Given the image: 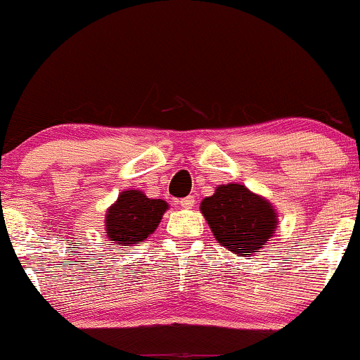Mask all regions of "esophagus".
<instances>
[{
    "mask_svg": "<svg viewBox=\"0 0 360 360\" xmlns=\"http://www.w3.org/2000/svg\"><path fill=\"white\" fill-rule=\"evenodd\" d=\"M177 205H179L183 210H191L193 206H194V198H193V196L183 198V200L177 201Z\"/></svg>",
    "mask_w": 360,
    "mask_h": 360,
    "instance_id": "esophagus-1",
    "label": "esophagus"
}]
</instances>
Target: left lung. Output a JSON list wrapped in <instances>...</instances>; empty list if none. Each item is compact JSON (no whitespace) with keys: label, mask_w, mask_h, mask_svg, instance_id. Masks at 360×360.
Returning a JSON list of instances; mask_svg holds the SVG:
<instances>
[{"label":"left lung","mask_w":360,"mask_h":360,"mask_svg":"<svg viewBox=\"0 0 360 360\" xmlns=\"http://www.w3.org/2000/svg\"><path fill=\"white\" fill-rule=\"evenodd\" d=\"M214 240L238 257L262 252L278 229V213L269 200L243 184H220L200 205Z\"/></svg>","instance_id":"1"}]
</instances>
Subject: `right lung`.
Returning <instances> with one entry per match:
<instances>
[{
    "instance_id": "obj_1",
    "label": "right lung",
    "mask_w": 360,
    "mask_h": 360,
    "mask_svg": "<svg viewBox=\"0 0 360 360\" xmlns=\"http://www.w3.org/2000/svg\"><path fill=\"white\" fill-rule=\"evenodd\" d=\"M167 208L166 201L147 198L140 189L122 191L118 200L106 210V237L122 249L143 242L155 232Z\"/></svg>"
}]
</instances>
